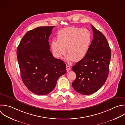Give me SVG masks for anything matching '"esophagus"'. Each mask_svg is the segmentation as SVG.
Segmentation results:
<instances>
[{
	"label": "esophagus",
	"instance_id": "esophagus-1",
	"mask_svg": "<svg viewBox=\"0 0 125 125\" xmlns=\"http://www.w3.org/2000/svg\"><path fill=\"white\" fill-rule=\"evenodd\" d=\"M66 70H67V72H68V71H70V70H71V67H70L69 65H66Z\"/></svg>",
	"mask_w": 125,
	"mask_h": 125
}]
</instances>
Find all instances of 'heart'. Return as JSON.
<instances>
[{"mask_svg": "<svg viewBox=\"0 0 125 125\" xmlns=\"http://www.w3.org/2000/svg\"><path fill=\"white\" fill-rule=\"evenodd\" d=\"M57 40L51 41L50 46L53 55L61 59L66 52L68 61L79 62L88 53L92 40L90 32L87 29L74 26L59 30L57 34Z\"/></svg>", "mask_w": 125, "mask_h": 125, "instance_id": "1", "label": "heart"}]
</instances>
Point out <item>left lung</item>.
<instances>
[{"instance_id": "obj_1", "label": "left lung", "mask_w": 125, "mask_h": 125, "mask_svg": "<svg viewBox=\"0 0 125 125\" xmlns=\"http://www.w3.org/2000/svg\"><path fill=\"white\" fill-rule=\"evenodd\" d=\"M93 39L89 51L72 69L76 74L72 83L78 93L89 95L97 91L105 83L109 72L111 51L104 36L91 25Z\"/></svg>"}]
</instances>
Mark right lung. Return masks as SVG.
Masks as SVG:
<instances>
[{
    "label": "right lung",
    "mask_w": 125,
    "mask_h": 125,
    "mask_svg": "<svg viewBox=\"0 0 125 125\" xmlns=\"http://www.w3.org/2000/svg\"><path fill=\"white\" fill-rule=\"evenodd\" d=\"M53 26H42L27 32L17 51L22 81L32 92L46 95L55 87L58 78L66 72V64L55 58L48 42Z\"/></svg>",
    "instance_id": "right-lung-1"
}]
</instances>
